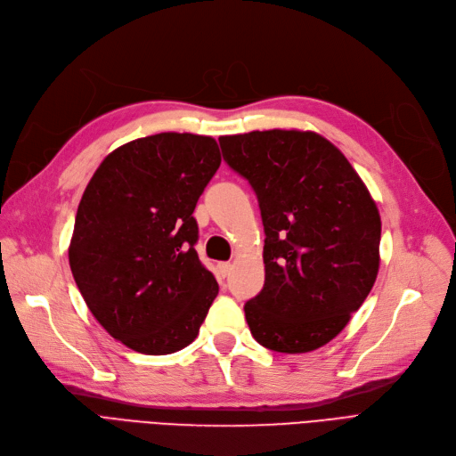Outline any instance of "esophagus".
I'll return each instance as SVG.
<instances>
[{
    "label": "esophagus",
    "mask_w": 456,
    "mask_h": 456,
    "mask_svg": "<svg viewBox=\"0 0 456 456\" xmlns=\"http://www.w3.org/2000/svg\"><path fill=\"white\" fill-rule=\"evenodd\" d=\"M230 269H232V264L230 262H221V264H218L216 265V271H218V275H221L223 279L228 275V273H230Z\"/></svg>",
    "instance_id": "obj_1"
}]
</instances>
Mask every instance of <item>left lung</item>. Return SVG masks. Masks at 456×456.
<instances>
[{"instance_id":"1","label":"left lung","mask_w":456,"mask_h":456,"mask_svg":"<svg viewBox=\"0 0 456 456\" xmlns=\"http://www.w3.org/2000/svg\"><path fill=\"white\" fill-rule=\"evenodd\" d=\"M228 167L258 196L265 282L245 303L264 348L305 354L333 340L370 294L381 221L340 150L313 131L221 136Z\"/></svg>"}]
</instances>
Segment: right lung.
I'll return each mask as SVG.
<instances>
[{
	"instance_id": "add662e5",
	"label": "right lung",
	"mask_w": 456,
	"mask_h": 456,
	"mask_svg": "<svg viewBox=\"0 0 456 456\" xmlns=\"http://www.w3.org/2000/svg\"><path fill=\"white\" fill-rule=\"evenodd\" d=\"M221 167L215 138L160 133L108 155L84 191L69 264L95 320L126 348L189 346L218 294L198 260V198Z\"/></svg>"
}]
</instances>
